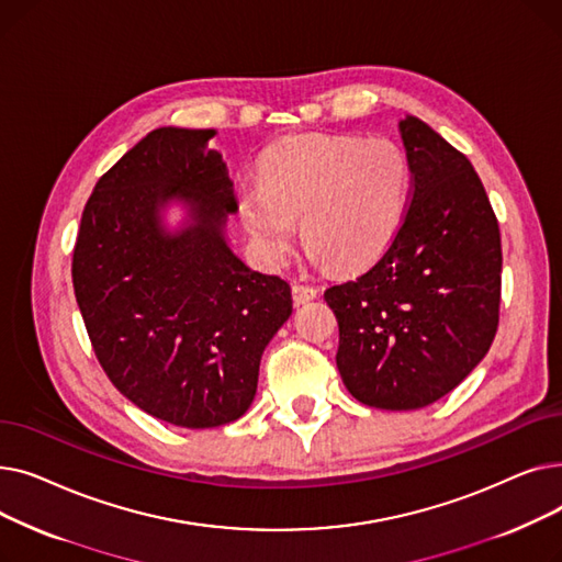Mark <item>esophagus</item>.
Returning <instances> with one entry per match:
<instances>
[{"mask_svg": "<svg viewBox=\"0 0 562 562\" xmlns=\"http://www.w3.org/2000/svg\"><path fill=\"white\" fill-rule=\"evenodd\" d=\"M291 296H293V303H296V305H305V303H310V301H314V299L318 296V289H316V286H310V284L293 282Z\"/></svg>", "mask_w": 562, "mask_h": 562, "instance_id": "1", "label": "esophagus"}]
</instances>
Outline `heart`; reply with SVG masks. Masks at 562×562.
<instances>
[{
    "instance_id": "1",
    "label": "heart",
    "mask_w": 562,
    "mask_h": 562,
    "mask_svg": "<svg viewBox=\"0 0 562 562\" xmlns=\"http://www.w3.org/2000/svg\"><path fill=\"white\" fill-rule=\"evenodd\" d=\"M409 182L407 155L390 138L307 134L263 155L259 182L239 187L236 206L263 263L286 261L303 216L310 259L356 271L396 239Z\"/></svg>"
}]
</instances>
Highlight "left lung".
Segmentation results:
<instances>
[{"mask_svg": "<svg viewBox=\"0 0 562 562\" xmlns=\"http://www.w3.org/2000/svg\"><path fill=\"white\" fill-rule=\"evenodd\" d=\"M412 170L392 246L326 301L339 321L346 390L380 409L447 396L492 346L501 303V234L469 159L417 115L398 121Z\"/></svg>", "mask_w": 562, "mask_h": 562, "instance_id": "left-lung-1", "label": "left lung"}]
</instances>
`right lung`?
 Returning <instances> with one entry per match:
<instances>
[{
    "mask_svg": "<svg viewBox=\"0 0 562 562\" xmlns=\"http://www.w3.org/2000/svg\"><path fill=\"white\" fill-rule=\"evenodd\" d=\"M216 130L159 127L100 177L72 255L95 356L136 407L216 428L252 405L261 352L291 316V286L227 241L239 212ZM180 205L175 226L167 212Z\"/></svg>",
    "mask_w": 562,
    "mask_h": 562,
    "instance_id": "obj_1",
    "label": "right lung"
}]
</instances>
